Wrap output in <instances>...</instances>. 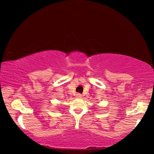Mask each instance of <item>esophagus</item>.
I'll return each instance as SVG.
<instances>
[{"label": "esophagus", "mask_w": 154, "mask_h": 154, "mask_svg": "<svg viewBox=\"0 0 154 154\" xmlns=\"http://www.w3.org/2000/svg\"><path fill=\"white\" fill-rule=\"evenodd\" d=\"M76 97L77 98H81L82 97V94L80 93H77L76 94Z\"/></svg>", "instance_id": "34e87169"}]
</instances>
